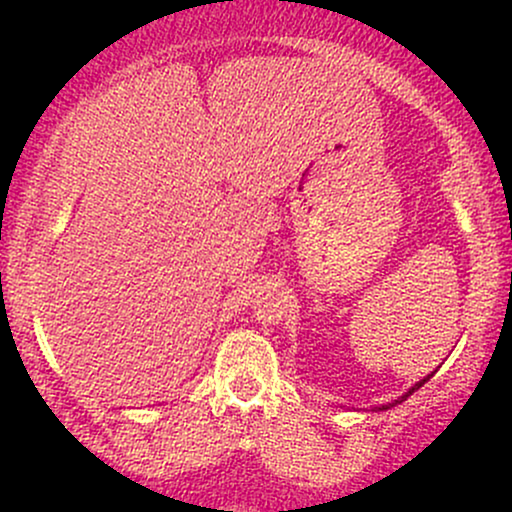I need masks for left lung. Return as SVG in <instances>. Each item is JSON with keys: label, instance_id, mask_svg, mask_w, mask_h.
Listing matches in <instances>:
<instances>
[{"label": "left lung", "instance_id": "8db88e82", "mask_svg": "<svg viewBox=\"0 0 512 512\" xmlns=\"http://www.w3.org/2000/svg\"><path fill=\"white\" fill-rule=\"evenodd\" d=\"M431 375H433V373H431ZM431 375H428V378H431ZM428 378H424V380H419V383H416L414 387H411V390L407 392V395H402V397H399V399H395V402H390V404H383V407H378V409H380V411H383V409H392V407H397V404H402V402H404V399H407V397L411 395V392H416V390H419V387H421V385H424Z\"/></svg>", "mask_w": 512, "mask_h": 512}]
</instances>
